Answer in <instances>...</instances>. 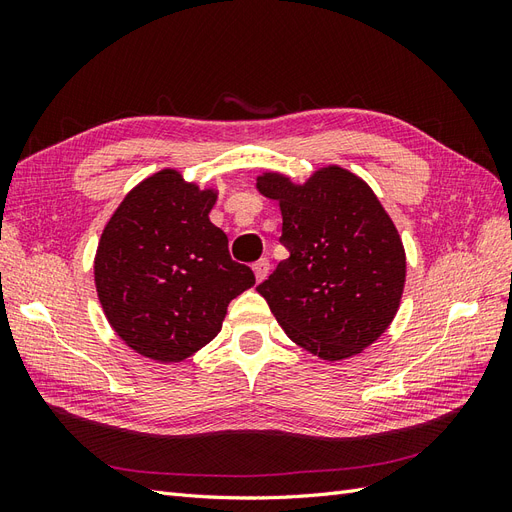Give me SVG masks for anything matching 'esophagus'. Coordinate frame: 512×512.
Returning a JSON list of instances; mask_svg holds the SVG:
<instances>
[{"label": "esophagus", "instance_id": "34e87169", "mask_svg": "<svg viewBox=\"0 0 512 512\" xmlns=\"http://www.w3.org/2000/svg\"><path fill=\"white\" fill-rule=\"evenodd\" d=\"M254 275H256V282H262L265 277L269 275V269H271V262L267 258H260L258 262H254Z\"/></svg>", "mask_w": 512, "mask_h": 512}]
</instances>
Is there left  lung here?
Segmentation results:
<instances>
[{"label": "left lung", "instance_id": "left-lung-1", "mask_svg": "<svg viewBox=\"0 0 512 512\" xmlns=\"http://www.w3.org/2000/svg\"><path fill=\"white\" fill-rule=\"evenodd\" d=\"M256 188L282 209L280 243L290 256L256 290L286 335L324 361L374 344L406 282L404 245L376 194L339 166L303 185L265 173Z\"/></svg>", "mask_w": 512, "mask_h": 512}]
</instances>
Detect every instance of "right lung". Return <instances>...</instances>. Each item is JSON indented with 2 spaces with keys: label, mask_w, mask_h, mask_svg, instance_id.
<instances>
[{
  "label": "right lung",
  "mask_w": 512,
  "mask_h": 512,
  "mask_svg": "<svg viewBox=\"0 0 512 512\" xmlns=\"http://www.w3.org/2000/svg\"><path fill=\"white\" fill-rule=\"evenodd\" d=\"M213 190L160 170L123 198L96 254V288L115 333L138 354L177 363L220 333L228 303L256 284L213 226Z\"/></svg>",
  "instance_id": "obj_1"
}]
</instances>
